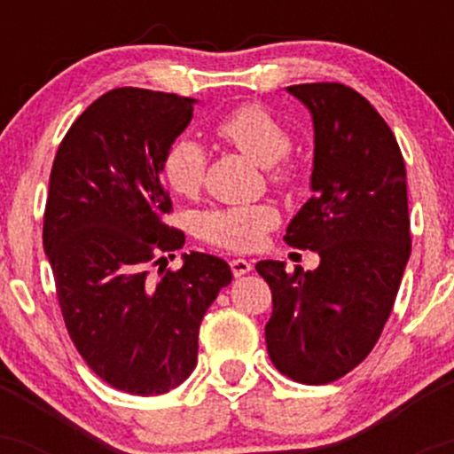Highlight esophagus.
<instances>
[{
  "label": "esophagus",
  "mask_w": 454,
  "mask_h": 454,
  "mask_svg": "<svg viewBox=\"0 0 454 454\" xmlns=\"http://www.w3.org/2000/svg\"><path fill=\"white\" fill-rule=\"evenodd\" d=\"M231 269L234 278H243V275H247L249 270H252V262H247V260L243 258H234L231 260Z\"/></svg>",
  "instance_id": "esophagus-1"
}]
</instances>
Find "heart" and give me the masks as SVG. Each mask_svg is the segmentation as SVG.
Instances as JSON below:
<instances>
[{"mask_svg": "<svg viewBox=\"0 0 454 454\" xmlns=\"http://www.w3.org/2000/svg\"><path fill=\"white\" fill-rule=\"evenodd\" d=\"M215 134L260 166H270L275 181H288L293 175L290 164L284 161L290 134L267 108L258 104L237 106L215 123ZM205 149L198 140L176 138L161 160V179L175 194L194 196L205 176ZM275 220V211L262 205L211 209L198 217V234L232 252H249L262 243Z\"/></svg>", "mask_w": 454, "mask_h": 454, "instance_id": "obj_1", "label": "heart"}]
</instances>
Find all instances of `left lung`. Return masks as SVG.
<instances>
[{
	"label": "left lung",
	"mask_w": 454,
	"mask_h": 454,
	"mask_svg": "<svg viewBox=\"0 0 454 454\" xmlns=\"http://www.w3.org/2000/svg\"><path fill=\"white\" fill-rule=\"evenodd\" d=\"M311 114V198L284 241L320 256L314 270L260 260L273 293L270 361L301 384L335 382L380 340L410 258L405 164L380 113L340 82L286 87Z\"/></svg>",
	"instance_id": "left-lung-1"
}]
</instances>
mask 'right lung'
Instances as JSON below:
<instances>
[{
	"label": "right lung",
	"mask_w": 454,
	"mask_h": 454,
	"mask_svg": "<svg viewBox=\"0 0 454 454\" xmlns=\"http://www.w3.org/2000/svg\"><path fill=\"white\" fill-rule=\"evenodd\" d=\"M196 102L134 87L104 93L67 129L51 170L43 241L66 328L98 378L140 397L194 372L202 317L232 281L226 260L200 252L149 275L185 243L164 222L173 202L161 160Z\"/></svg>",
	"instance_id": "right-lung-1"
}]
</instances>
